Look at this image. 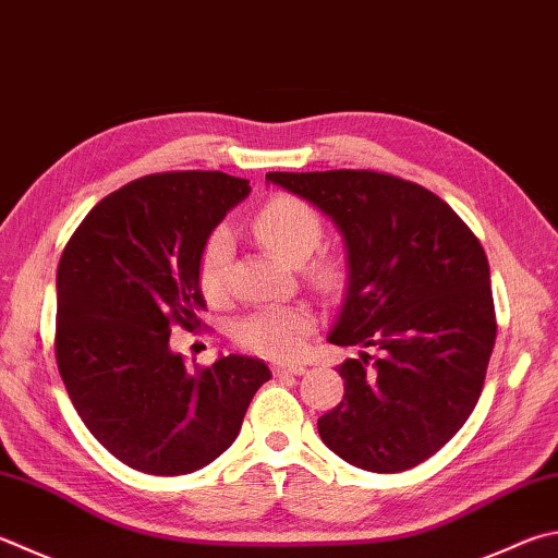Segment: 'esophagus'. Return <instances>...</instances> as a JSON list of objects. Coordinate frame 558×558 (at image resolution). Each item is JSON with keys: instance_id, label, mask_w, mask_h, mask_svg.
Wrapping results in <instances>:
<instances>
[{"instance_id": "esophagus-1", "label": "esophagus", "mask_w": 558, "mask_h": 558, "mask_svg": "<svg viewBox=\"0 0 558 558\" xmlns=\"http://www.w3.org/2000/svg\"><path fill=\"white\" fill-rule=\"evenodd\" d=\"M307 368L302 366V363H276L272 366V373H276L278 378H286V376H302Z\"/></svg>"}]
</instances>
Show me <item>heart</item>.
<instances>
[{
  "mask_svg": "<svg viewBox=\"0 0 558 558\" xmlns=\"http://www.w3.org/2000/svg\"><path fill=\"white\" fill-rule=\"evenodd\" d=\"M253 231L263 246L276 253L290 266L305 263L324 236V221L310 202L280 195L260 207L253 219ZM231 236L227 229H217L207 239L197 263V280L207 300H221L229 286ZM339 263L319 258L310 266V278L319 288H333L339 282ZM314 329V314L302 305L260 307L241 317L234 327V337L241 347L268 359H290L305 347V339Z\"/></svg>",
  "mask_w": 558,
  "mask_h": 558,
  "instance_id": "obj_1",
  "label": "heart"
}]
</instances>
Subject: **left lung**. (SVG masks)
<instances>
[{"label":"left lung","mask_w":558,"mask_h":558,"mask_svg":"<svg viewBox=\"0 0 558 558\" xmlns=\"http://www.w3.org/2000/svg\"><path fill=\"white\" fill-rule=\"evenodd\" d=\"M347 241L349 288L329 341L343 400L317 427L343 461L398 473L437 453L481 398L495 347L490 268L463 219L417 182L373 170L268 173Z\"/></svg>","instance_id":"obj_1"}]
</instances>
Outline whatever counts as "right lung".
<instances>
[{
	"label": "right lung",
	"mask_w": 558,
	"mask_h": 558,
	"mask_svg": "<svg viewBox=\"0 0 558 558\" xmlns=\"http://www.w3.org/2000/svg\"><path fill=\"white\" fill-rule=\"evenodd\" d=\"M248 192L219 170L138 178L95 205L60 256V378L93 437L131 469H205L270 380L266 363L236 353L190 371L168 343L175 324L202 327V248Z\"/></svg>",
	"instance_id": "right-lung-1"
}]
</instances>
